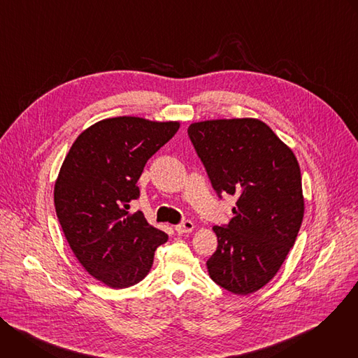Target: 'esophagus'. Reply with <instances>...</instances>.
Returning <instances> with one entry per match:
<instances>
[{
    "mask_svg": "<svg viewBox=\"0 0 358 358\" xmlns=\"http://www.w3.org/2000/svg\"><path fill=\"white\" fill-rule=\"evenodd\" d=\"M176 232L177 234H180V235H182V234H188V232H191L192 229H194V224L189 221V220H184L181 224H178V225H176Z\"/></svg>",
    "mask_w": 358,
    "mask_h": 358,
    "instance_id": "obj_1",
    "label": "esophagus"
}]
</instances>
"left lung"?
<instances>
[{"instance_id": "obj_1", "label": "left lung", "mask_w": 358, "mask_h": 358, "mask_svg": "<svg viewBox=\"0 0 358 358\" xmlns=\"http://www.w3.org/2000/svg\"><path fill=\"white\" fill-rule=\"evenodd\" d=\"M188 137L217 195L238 196L229 224L213 228L210 276L235 294L257 292L280 269L303 221L299 163L257 119L192 123Z\"/></svg>"}]
</instances>
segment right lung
<instances>
[{"instance_id": "1", "label": "right lung", "mask_w": 358, "mask_h": 358, "mask_svg": "<svg viewBox=\"0 0 358 358\" xmlns=\"http://www.w3.org/2000/svg\"><path fill=\"white\" fill-rule=\"evenodd\" d=\"M177 122L113 117L94 123L72 144L55 182V210L82 266L113 289L138 283L169 235L130 203L148 159L177 133Z\"/></svg>"}]
</instances>
